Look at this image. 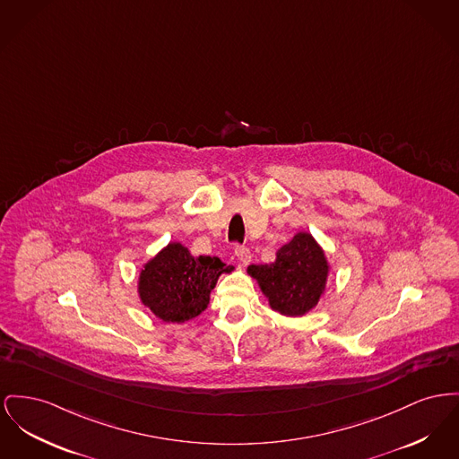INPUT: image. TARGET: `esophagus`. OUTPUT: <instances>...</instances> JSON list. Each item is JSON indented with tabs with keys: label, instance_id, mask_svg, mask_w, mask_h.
Wrapping results in <instances>:
<instances>
[{
	"label": "esophagus",
	"instance_id": "obj_1",
	"mask_svg": "<svg viewBox=\"0 0 459 459\" xmlns=\"http://www.w3.org/2000/svg\"><path fill=\"white\" fill-rule=\"evenodd\" d=\"M236 256L241 265H247L251 262V251L246 246H236Z\"/></svg>",
	"mask_w": 459,
	"mask_h": 459
}]
</instances>
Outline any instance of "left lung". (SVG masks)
Segmentation results:
<instances>
[{"label":"left lung","instance_id":"obj_1","mask_svg":"<svg viewBox=\"0 0 459 459\" xmlns=\"http://www.w3.org/2000/svg\"><path fill=\"white\" fill-rule=\"evenodd\" d=\"M247 273L256 279L272 310L301 317L323 298L329 264L312 234L298 232L275 253L272 264L249 265Z\"/></svg>","mask_w":459,"mask_h":459}]
</instances>
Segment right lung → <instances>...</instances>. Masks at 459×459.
I'll return each mask as SVG.
<instances>
[{"label": "right lung", "mask_w": 459, "mask_h": 459, "mask_svg": "<svg viewBox=\"0 0 459 459\" xmlns=\"http://www.w3.org/2000/svg\"><path fill=\"white\" fill-rule=\"evenodd\" d=\"M232 270L216 256H192L184 244L169 243L140 270L138 297L164 323H186L208 307L218 277Z\"/></svg>", "instance_id": "add662e5"}]
</instances>
